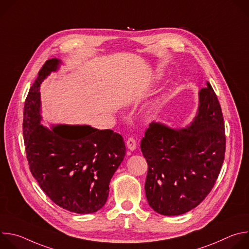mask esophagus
<instances>
[{
    "label": "esophagus",
    "mask_w": 249,
    "mask_h": 249,
    "mask_svg": "<svg viewBox=\"0 0 249 249\" xmlns=\"http://www.w3.org/2000/svg\"><path fill=\"white\" fill-rule=\"evenodd\" d=\"M126 144H127L128 150L131 151V152L135 151L136 148H137V141L134 138H129L126 142Z\"/></svg>",
    "instance_id": "obj_1"
}]
</instances>
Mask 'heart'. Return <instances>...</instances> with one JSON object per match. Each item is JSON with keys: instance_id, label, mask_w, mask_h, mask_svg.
Wrapping results in <instances>:
<instances>
[{"instance_id": "obj_1", "label": "heart", "mask_w": 249, "mask_h": 249, "mask_svg": "<svg viewBox=\"0 0 249 249\" xmlns=\"http://www.w3.org/2000/svg\"><path fill=\"white\" fill-rule=\"evenodd\" d=\"M159 104H160V101H157L156 103H155V105H154V108L156 109V108H158V106H159Z\"/></svg>"}]
</instances>
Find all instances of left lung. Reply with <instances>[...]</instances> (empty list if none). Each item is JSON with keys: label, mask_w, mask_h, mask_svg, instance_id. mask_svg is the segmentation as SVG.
<instances>
[{"label": "left lung", "mask_w": 249, "mask_h": 249, "mask_svg": "<svg viewBox=\"0 0 249 249\" xmlns=\"http://www.w3.org/2000/svg\"><path fill=\"white\" fill-rule=\"evenodd\" d=\"M196 115L184 128L153 121L141 142L148 162L146 197L163 216H178L197 207L214 186L225 159V124L217 95L198 92Z\"/></svg>", "instance_id": "obj_1"}]
</instances>
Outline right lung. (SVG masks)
<instances>
[{
	"label": "right lung",
	"mask_w": 249,
	"mask_h": 249,
	"mask_svg": "<svg viewBox=\"0 0 249 249\" xmlns=\"http://www.w3.org/2000/svg\"><path fill=\"white\" fill-rule=\"evenodd\" d=\"M62 61L45 62L24 103L23 138L30 171L43 192L58 206L90 214L107 201L113 174L126 147L121 135L89 125L41 124L40 86Z\"/></svg>",
	"instance_id": "obj_1"
}]
</instances>
